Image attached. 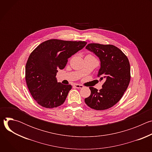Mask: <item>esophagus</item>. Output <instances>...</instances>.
Wrapping results in <instances>:
<instances>
[{
  "instance_id": "esophagus-1",
  "label": "esophagus",
  "mask_w": 152,
  "mask_h": 152,
  "mask_svg": "<svg viewBox=\"0 0 152 152\" xmlns=\"http://www.w3.org/2000/svg\"><path fill=\"white\" fill-rule=\"evenodd\" d=\"M74 86H75V87H76L77 88H82L83 87V85H79V84H75Z\"/></svg>"
}]
</instances>
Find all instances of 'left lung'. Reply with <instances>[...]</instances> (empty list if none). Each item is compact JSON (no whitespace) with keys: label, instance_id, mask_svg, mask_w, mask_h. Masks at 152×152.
Masks as SVG:
<instances>
[{"label":"left lung","instance_id":"1","mask_svg":"<svg viewBox=\"0 0 152 152\" xmlns=\"http://www.w3.org/2000/svg\"><path fill=\"white\" fill-rule=\"evenodd\" d=\"M86 49L99 58L100 69L97 76L104 82L99 91L90 87L91 94L85 99V102L96 110L109 109L121 99L128 87L131 80L129 59L114 45L90 43Z\"/></svg>","mask_w":152,"mask_h":152}]
</instances>
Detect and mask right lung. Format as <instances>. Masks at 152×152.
<instances>
[{
    "instance_id": "add662e5",
    "label": "right lung",
    "mask_w": 152,
    "mask_h": 152,
    "mask_svg": "<svg viewBox=\"0 0 152 152\" xmlns=\"http://www.w3.org/2000/svg\"><path fill=\"white\" fill-rule=\"evenodd\" d=\"M86 43L52 39L41 43L31 53L25 67V79L31 94L39 105L53 108L63 104L72 86L58 82L56 73Z\"/></svg>"
}]
</instances>
